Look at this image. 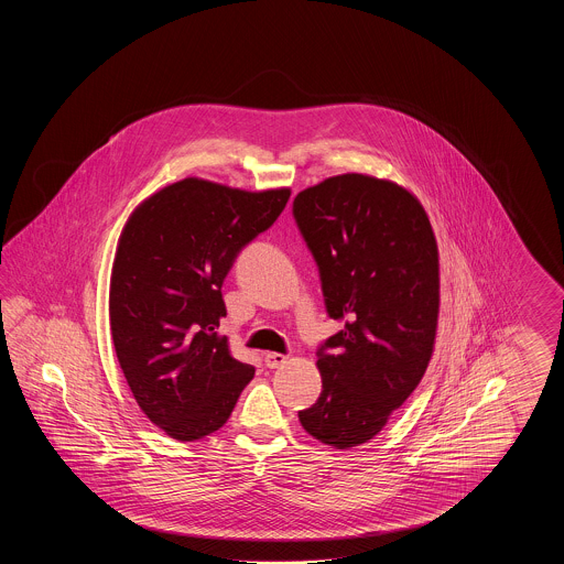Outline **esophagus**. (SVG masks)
<instances>
[{
	"mask_svg": "<svg viewBox=\"0 0 564 564\" xmlns=\"http://www.w3.org/2000/svg\"><path fill=\"white\" fill-rule=\"evenodd\" d=\"M264 361H267V366H269L270 370H274V368L285 366V364L290 361V357H288V355H283V352H267Z\"/></svg>",
	"mask_w": 564,
	"mask_h": 564,
	"instance_id": "34e87169",
	"label": "esophagus"
}]
</instances>
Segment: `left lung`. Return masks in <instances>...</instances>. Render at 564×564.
<instances>
[{"label":"left lung","mask_w":564,"mask_h":564,"mask_svg":"<svg viewBox=\"0 0 564 564\" xmlns=\"http://www.w3.org/2000/svg\"><path fill=\"white\" fill-rule=\"evenodd\" d=\"M322 276L327 315L345 327L317 350L322 395L297 419L323 444H366L419 387L440 313L437 242L419 198L361 173L294 198Z\"/></svg>","instance_id":"1"}]
</instances>
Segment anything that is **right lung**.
I'll return each instance as SVG.
<instances>
[{
    "instance_id": "right-lung-1",
    "label": "right lung",
    "mask_w": 564,
    "mask_h": 564,
    "mask_svg": "<svg viewBox=\"0 0 564 564\" xmlns=\"http://www.w3.org/2000/svg\"><path fill=\"white\" fill-rule=\"evenodd\" d=\"M290 194L186 177L145 198L122 228L109 279L113 349L139 408L173 440L219 430L253 378L217 334L221 285Z\"/></svg>"
}]
</instances>
